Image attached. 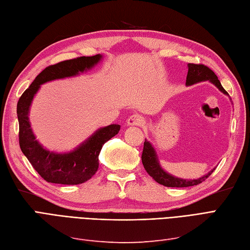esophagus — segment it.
<instances>
[{
	"instance_id": "obj_1",
	"label": "esophagus",
	"mask_w": 250,
	"mask_h": 250,
	"mask_svg": "<svg viewBox=\"0 0 250 250\" xmlns=\"http://www.w3.org/2000/svg\"><path fill=\"white\" fill-rule=\"evenodd\" d=\"M127 125L129 126H142L144 124V119L140 114H132L126 121Z\"/></svg>"
}]
</instances>
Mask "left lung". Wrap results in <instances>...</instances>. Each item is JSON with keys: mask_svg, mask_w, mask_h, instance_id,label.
<instances>
[{"mask_svg": "<svg viewBox=\"0 0 250 250\" xmlns=\"http://www.w3.org/2000/svg\"><path fill=\"white\" fill-rule=\"evenodd\" d=\"M188 75H187V84H193L203 81H210L211 83H214L223 93L228 94L227 91L222 87V84L220 81H218L217 76L215 75V73L213 72L209 66L202 63L199 64L188 63ZM141 158H142V163L144 166L145 171L149 174L150 177H153V179H155L158 184L163 185L166 187H169V188H186V187L199 185L213 173V171H211L208 175L204 176V177L199 179H194V180H186V179L173 177L172 175H168L160 167L153 146L150 145L149 142L146 141V140L144 142Z\"/></svg>", "mask_w": 250, "mask_h": 250, "instance_id": "left-lung-1", "label": "left lung"}]
</instances>
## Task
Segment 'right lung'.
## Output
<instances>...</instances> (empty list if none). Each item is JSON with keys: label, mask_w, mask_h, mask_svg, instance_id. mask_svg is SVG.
Wrapping results in <instances>:
<instances>
[{"label": "right lung", "mask_w": 250, "mask_h": 250, "mask_svg": "<svg viewBox=\"0 0 250 250\" xmlns=\"http://www.w3.org/2000/svg\"><path fill=\"white\" fill-rule=\"evenodd\" d=\"M101 57L100 54L91 57L82 56L46 66L18 101L17 114L19 121L20 148L36 172L47 182L79 185L89 180L99 168V155L103 145L117 135L120 130V125L112 124L99 129L77 149L69 154L50 153L36 141L30 129L28 121L30 103L40 84L53 79L74 76L78 74V72L92 68L100 62Z\"/></svg>", "instance_id": "add662e5"}]
</instances>
